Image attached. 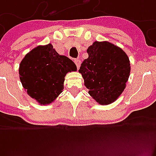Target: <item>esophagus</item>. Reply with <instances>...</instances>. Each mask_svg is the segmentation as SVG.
<instances>
[{"label":"esophagus","mask_w":156,"mask_h":156,"mask_svg":"<svg viewBox=\"0 0 156 156\" xmlns=\"http://www.w3.org/2000/svg\"><path fill=\"white\" fill-rule=\"evenodd\" d=\"M74 61H75V64H76V65L77 69H79L80 66L81 61L80 60H74Z\"/></svg>","instance_id":"obj_1"}]
</instances>
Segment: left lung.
Segmentation results:
<instances>
[{
	"label": "left lung",
	"instance_id": "obj_1",
	"mask_svg": "<svg viewBox=\"0 0 156 156\" xmlns=\"http://www.w3.org/2000/svg\"><path fill=\"white\" fill-rule=\"evenodd\" d=\"M79 73L88 94L101 105L113 103L126 87L130 76L129 58L123 49L108 41H95L87 49Z\"/></svg>",
	"mask_w": 156,
	"mask_h": 156
}]
</instances>
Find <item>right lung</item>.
Returning <instances> with one entry per match:
<instances>
[{
  "instance_id": "right-lung-1",
  "label": "right lung",
  "mask_w": 156,
  "mask_h": 156,
  "mask_svg": "<svg viewBox=\"0 0 156 156\" xmlns=\"http://www.w3.org/2000/svg\"><path fill=\"white\" fill-rule=\"evenodd\" d=\"M73 60L58 54L51 44L39 45L24 57L19 67L20 82L30 97L41 104H49L64 89V76L76 72Z\"/></svg>"
}]
</instances>
